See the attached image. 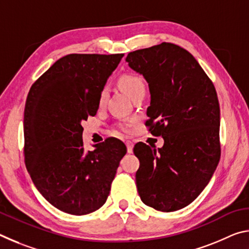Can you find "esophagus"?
<instances>
[{
    "mask_svg": "<svg viewBox=\"0 0 249 249\" xmlns=\"http://www.w3.org/2000/svg\"><path fill=\"white\" fill-rule=\"evenodd\" d=\"M125 145H126V147H127V153H128V154L132 153V151H133V147H134L133 142L127 141V142H125Z\"/></svg>",
    "mask_w": 249,
    "mask_h": 249,
    "instance_id": "1",
    "label": "esophagus"
}]
</instances>
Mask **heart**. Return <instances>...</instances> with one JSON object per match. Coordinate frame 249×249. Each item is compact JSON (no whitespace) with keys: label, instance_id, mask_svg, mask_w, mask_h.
I'll list each match as a JSON object with an SVG mask.
<instances>
[{"label":"heart","instance_id":"heart-1","mask_svg":"<svg viewBox=\"0 0 249 249\" xmlns=\"http://www.w3.org/2000/svg\"><path fill=\"white\" fill-rule=\"evenodd\" d=\"M120 86L123 88V90L130 96V98H132L134 94H136L138 91L145 89V86L144 83H142V79L140 77H137V75H133V74L123 75V77L120 79ZM107 99V88H104V89H102V91H101L100 96H99L100 107H103ZM130 125H132V122L121 125V128L123 130H128Z\"/></svg>","mask_w":249,"mask_h":249}]
</instances>
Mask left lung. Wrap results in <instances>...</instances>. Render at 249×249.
<instances>
[{"mask_svg": "<svg viewBox=\"0 0 249 249\" xmlns=\"http://www.w3.org/2000/svg\"><path fill=\"white\" fill-rule=\"evenodd\" d=\"M128 67L148 83L147 125L163 138L156 149L137 142L138 195L146 205L174 212L195 201L220 161V105L213 83L187 50L171 43L129 53Z\"/></svg>", "mask_w": 249, "mask_h": 249, "instance_id": "left-lung-1", "label": "left lung"}]
</instances>
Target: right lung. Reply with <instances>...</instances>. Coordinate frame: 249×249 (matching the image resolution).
Masks as SVG:
<instances>
[{
  "label": "right lung",
  "instance_id": "right-lung-1",
  "mask_svg": "<svg viewBox=\"0 0 249 249\" xmlns=\"http://www.w3.org/2000/svg\"><path fill=\"white\" fill-rule=\"evenodd\" d=\"M123 53H70L57 60L28 92L24 111L25 163L37 190L72 215L107 201L125 145L108 138L86 150L82 121L94 116L99 96Z\"/></svg>",
  "mask_w": 249,
  "mask_h": 249
}]
</instances>
